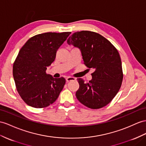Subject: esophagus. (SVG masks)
<instances>
[{
    "mask_svg": "<svg viewBox=\"0 0 146 146\" xmlns=\"http://www.w3.org/2000/svg\"><path fill=\"white\" fill-rule=\"evenodd\" d=\"M76 79L74 78H73V77H70V76H69V77H67L66 78V81H67V82H69V81H72V80H75Z\"/></svg>",
    "mask_w": 146,
    "mask_h": 146,
    "instance_id": "esophagus-1",
    "label": "esophagus"
}]
</instances>
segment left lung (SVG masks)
<instances>
[{"instance_id":"left-lung-1","label":"left lung","mask_w":146,"mask_h":146,"mask_svg":"<svg viewBox=\"0 0 146 146\" xmlns=\"http://www.w3.org/2000/svg\"><path fill=\"white\" fill-rule=\"evenodd\" d=\"M67 43L79 48L84 65L94 70L88 83L82 78L77 79L80 88L76 98L92 109L106 106L117 95L123 81L121 61L117 49L102 35L89 31L74 33Z\"/></svg>"}]
</instances>
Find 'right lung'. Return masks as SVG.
Masks as SVG:
<instances>
[{"label":"right lung","instance_id":"right-lung-1","mask_svg":"<svg viewBox=\"0 0 146 146\" xmlns=\"http://www.w3.org/2000/svg\"><path fill=\"white\" fill-rule=\"evenodd\" d=\"M70 34L50 32L37 35L21 48L13 63V76L18 94L28 106L44 108L58 98L66 80L63 77L54 78L46 72Z\"/></svg>","mask_w":146,"mask_h":146}]
</instances>
